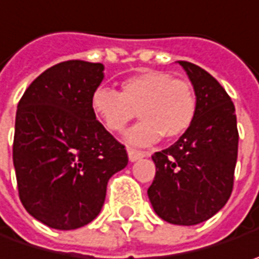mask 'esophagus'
I'll return each instance as SVG.
<instances>
[{
	"instance_id": "esophagus-1",
	"label": "esophagus",
	"mask_w": 259,
	"mask_h": 259,
	"mask_svg": "<svg viewBox=\"0 0 259 259\" xmlns=\"http://www.w3.org/2000/svg\"><path fill=\"white\" fill-rule=\"evenodd\" d=\"M127 153H129L130 162H135V161L141 159V158H143V156H146V153H145V152L136 151V149H133V148H129V149H127Z\"/></svg>"
}]
</instances>
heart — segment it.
I'll use <instances>...</instances> for the list:
<instances>
[{"label":"heart","mask_w":259,"mask_h":259,"mask_svg":"<svg viewBox=\"0 0 259 259\" xmlns=\"http://www.w3.org/2000/svg\"><path fill=\"white\" fill-rule=\"evenodd\" d=\"M90 107L110 133L123 132L138 111L142 121L126 133V141L146 146L162 136H183L196 118L197 97L187 79L172 78L162 71H142L126 78L120 84V93L97 88Z\"/></svg>","instance_id":"heart-1"}]
</instances>
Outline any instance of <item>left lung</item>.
<instances>
[{"label": "left lung", "instance_id": "obj_1", "mask_svg": "<svg viewBox=\"0 0 259 259\" xmlns=\"http://www.w3.org/2000/svg\"><path fill=\"white\" fill-rule=\"evenodd\" d=\"M178 63L196 93V118L174 145L152 155L156 174L148 196L161 219L191 226L214 216L229 200L239 135L225 88L194 63Z\"/></svg>", "mask_w": 259, "mask_h": 259}]
</instances>
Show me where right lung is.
<instances>
[{"label": "right lung", "mask_w": 259, "mask_h": 259, "mask_svg": "<svg viewBox=\"0 0 259 259\" xmlns=\"http://www.w3.org/2000/svg\"><path fill=\"white\" fill-rule=\"evenodd\" d=\"M104 65L61 62L28 85L17 106L13 162L18 196L43 225L71 231L96 219L127 152L93 114Z\"/></svg>", "instance_id": "obj_1"}]
</instances>
